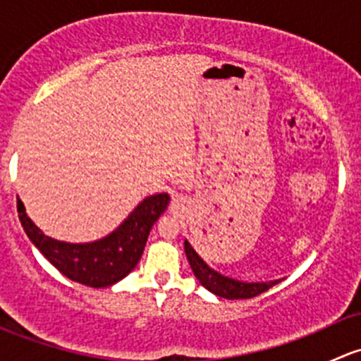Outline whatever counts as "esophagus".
<instances>
[{
	"label": "esophagus",
	"mask_w": 361,
	"mask_h": 361,
	"mask_svg": "<svg viewBox=\"0 0 361 361\" xmlns=\"http://www.w3.org/2000/svg\"><path fill=\"white\" fill-rule=\"evenodd\" d=\"M173 206L176 207V209H185V204H183V201H181V199H174Z\"/></svg>",
	"instance_id": "34e87169"
}]
</instances>
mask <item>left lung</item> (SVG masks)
I'll return each instance as SVG.
<instances>
[{
    "instance_id": "1",
    "label": "left lung",
    "mask_w": 361,
    "mask_h": 361,
    "mask_svg": "<svg viewBox=\"0 0 361 361\" xmlns=\"http://www.w3.org/2000/svg\"><path fill=\"white\" fill-rule=\"evenodd\" d=\"M185 253H187L192 272H194V276L199 279V283H201L204 288H207L211 293L218 295V297L228 298V300L257 297V295L267 292L269 288H272V286L279 283L278 279L267 283H245L220 274V272L213 271V269L199 257L197 251L192 248L188 241H185Z\"/></svg>"
}]
</instances>
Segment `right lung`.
Here are the masks:
<instances>
[{
    "instance_id": "add662e5",
    "label": "right lung",
    "mask_w": 361,
    "mask_h": 361,
    "mask_svg": "<svg viewBox=\"0 0 361 361\" xmlns=\"http://www.w3.org/2000/svg\"><path fill=\"white\" fill-rule=\"evenodd\" d=\"M169 199L167 194L150 195L110 235L85 245L63 243L43 234L25 214L23 201H17V211L27 238L61 274L80 285L106 288L136 267L148 234L160 214L167 209Z\"/></svg>"
}]
</instances>
